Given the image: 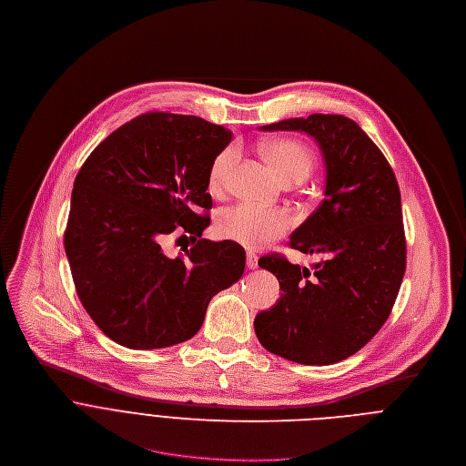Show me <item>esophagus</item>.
I'll return each mask as SVG.
<instances>
[{"mask_svg":"<svg viewBox=\"0 0 466 466\" xmlns=\"http://www.w3.org/2000/svg\"><path fill=\"white\" fill-rule=\"evenodd\" d=\"M246 266H248L249 269H255V268L258 266V258H257V255H255V253H251V251H249V253L246 255Z\"/></svg>","mask_w":466,"mask_h":466,"instance_id":"esophagus-1","label":"esophagus"}]
</instances>
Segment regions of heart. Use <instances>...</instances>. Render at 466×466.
<instances>
[{"instance_id": "1", "label": "heart", "mask_w": 466, "mask_h": 466, "mask_svg": "<svg viewBox=\"0 0 466 466\" xmlns=\"http://www.w3.org/2000/svg\"><path fill=\"white\" fill-rule=\"evenodd\" d=\"M266 159L287 183L303 181L314 167V154L298 139H277L264 147ZM238 161V148H224L211 163L209 189L222 193ZM292 228V218L283 209L258 208L253 204H237L220 211L217 231L220 237L249 249L264 248L275 238H281Z\"/></svg>"}]
</instances>
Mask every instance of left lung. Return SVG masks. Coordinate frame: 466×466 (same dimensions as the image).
<instances>
[{
  "mask_svg": "<svg viewBox=\"0 0 466 466\" xmlns=\"http://www.w3.org/2000/svg\"><path fill=\"white\" fill-rule=\"evenodd\" d=\"M262 130H301L325 157L321 206L292 233L290 248L325 258L312 269L279 253L258 260L283 294L257 314L264 349L305 365L358 352L391 314L406 271L400 189L380 148L349 117L312 114Z\"/></svg>",
  "mask_w": 466,
  "mask_h": 466,
  "instance_id": "obj_1",
  "label": "left lung"
}]
</instances>
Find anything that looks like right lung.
<instances>
[{
	"instance_id": "add662e5",
	"label": "right lung",
	"mask_w": 466,
	"mask_h": 466,
	"mask_svg": "<svg viewBox=\"0 0 466 466\" xmlns=\"http://www.w3.org/2000/svg\"><path fill=\"white\" fill-rule=\"evenodd\" d=\"M229 141L202 117L148 112L80 167L64 248L82 307L116 343L139 350L193 338L213 296L242 277V246L202 238L209 168ZM174 230L194 248L168 258L160 242Z\"/></svg>"
}]
</instances>
